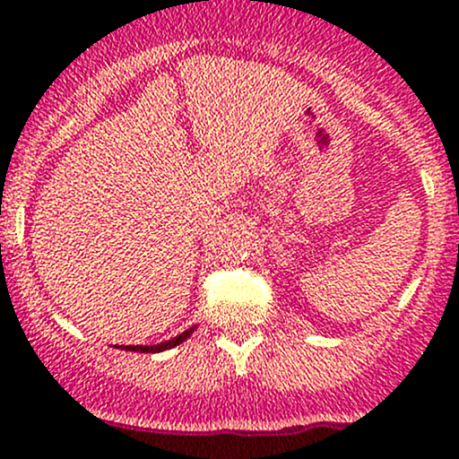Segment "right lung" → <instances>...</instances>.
Returning a JSON list of instances; mask_svg holds the SVG:
<instances>
[{"mask_svg": "<svg viewBox=\"0 0 459 459\" xmlns=\"http://www.w3.org/2000/svg\"><path fill=\"white\" fill-rule=\"evenodd\" d=\"M193 331H195V326L186 328V331L179 333V335L173 337V340H166V342H161V344H155V346L137 344V346H124V349H126V351H135V353H160V351H169V349H173V346L182 344L184 340H188V337H191Z\"/></svg>", "mask_w": 459, "mask_h": 459, "instance_id": "obj_1", "label": "right lung"}]
</instances>
